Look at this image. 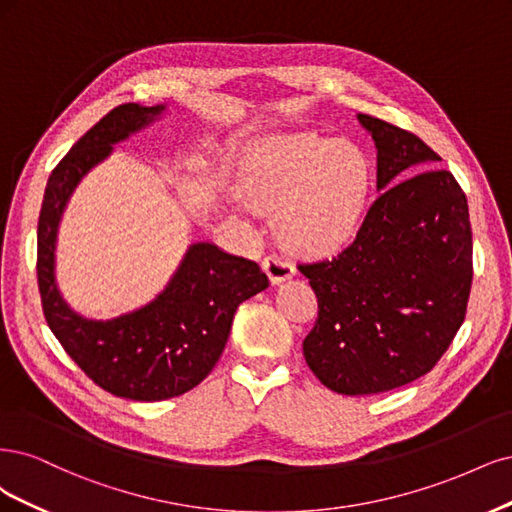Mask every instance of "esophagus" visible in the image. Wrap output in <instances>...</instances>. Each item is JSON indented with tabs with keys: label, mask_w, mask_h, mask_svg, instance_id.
<instances>
[{
	"label": "esophagus",
	"mask_w": 512,
	"mask_h": 512,
	"mask_svg": "<svg viewBox=\"0 0 512 512\" xmlns=\"http://www.w3.org/2000/svg\"><path fill=\"white\" fill-rule=\"evenodd\" d=\"M263 270H266V274H268L272 285L285 283V280H289V278L295 274L293 263H291L289 259H285V257L276 255V253H274V255H268L266 259H263Z\"/></svg>",
	"instance_id": "obj_1"
}]
</instances>
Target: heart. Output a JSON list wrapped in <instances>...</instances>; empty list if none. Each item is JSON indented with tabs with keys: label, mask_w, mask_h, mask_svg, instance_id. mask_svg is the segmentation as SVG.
<instances>
[{
	"label": "heart",
	"mask_w": 512,
	"mask_h": 512,
	"mask_svg": "<svg viewBox=\"0 0 512 512\" xmlns=\"http://www.w3.org/2000/svg\"><path fill=\"white\" fill-rule=\"evenodd\" d=\"M238 193L257 208H276V232L291 249L336 251L355 238L366 217L372 163L351 140L315 131L268 134L246 153Z\"/></svg>",
	"instance_id": "1"
}]
</instances>
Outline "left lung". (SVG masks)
<instances>
[{
  "label": "left lung",
  "mask_w": 512,
  "mask_h": 512,
  "mask_svg": "<svg viewBox=\"0 0 512 512\" xmlns=\"http://www.w3.org/2000/svg\"><path fill=\"white\" fill-rule=\"evenodd\" d=\"M376 146L378 200L357 238L332 259L302 263L319 317L304 357L342 395L417 381L464 323L472 285L466 193L415 134L357 114ZM408 167L422 172L398 184Z\"/></svg>",
  "instance_id": "1"
}]
</instances>
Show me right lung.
Returning a JSON list of instances; mask_svg holds the SVG:
<instances>
[{
  "instance_id": "right-lung-1",
  "label": "right lung",
  "mask_w": 512,
  "mask_h": 512,
  "mask_svg": "<svg viewBox=\"0 0 512 512\" xmlns=\"http://www.w3.org/2000/svg\"><path fill=\"white\" fill-rule=\"evenodd\" d=\"M166 110V104L110 110L53 170L38 221V285L48 327L93 383L136 402L176 398L200 385L225 349L238 306L270 285L255 261L193 242L168 285L134 310L91 319L65 302L57 283V236L72 193L112 155L114 144L161 121Z\"/></svg>"
}]
</instances>
